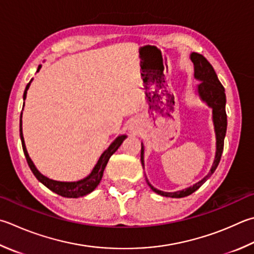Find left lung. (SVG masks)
<instances>
[{"label": "left lung", "instance_id": "8db88e82", "mask_svg": "<svg viewBox=\"0 0 254 254\" xmlns=\"http://www.w3.org/2000/svg\"><path fill=\"white\" fill-rule=\"evenodd\" d=\"M190 59L192 61L194 66V77L201 80V83L198 85V93L199 96L201 97L203 102L208 104V106L212 108V117H213V124H214V130H216V138H217V151H216V158H214L213 165L210 169L209 174L204 177V178L199 181L192 187L189 188L176 191V192H164L156 188H154L149 181H146L148 186L150 187L152 191L156 193L164 195V197H170V198H184L193 193L195 190H198L201 187L209 177L217 169V167L221 159L223 146H224V137H226L227 132V113H226V93H224V87L222 84L220 83L218 79V76L214 71L212 65L209 63L207 59L201 54L198 53H192L190 55ZM140 159L141 165L143 167V147L141 143V151H140Z\"/></svg>", "mask_w": 254, "mask_h": 254}]
</instances>
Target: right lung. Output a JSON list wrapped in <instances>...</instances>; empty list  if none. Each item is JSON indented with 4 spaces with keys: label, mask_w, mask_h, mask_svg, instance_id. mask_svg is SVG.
<instances>
[{
    "label": "right lung",
    "mask_w": 254,
    "mask_h": 254,
    "mask_svg": "<svg viewBox=\"0 0 254 254\" xmlns=\"http://www.w3.org/2000/svg\"><path fill=\"white\" fill-rule=\"evenodd\" d=\"M40 68H41V65L38 66L37 71L40 70ZM30 84H31V82L26 85V88H25V90H24V95H23L24 99L26 98V92H27L28 87H30ZM21 118H22V115H21ZM20 136H21V140H22L23 151H24V155H25L28 167H30L32 172L36 177V179L38 181H41L43 185L47 187L50 190H52L53 192H55V193L60 194V195H62V197H65V198H78V197H83V195H86V194L92 192V191L99 185L100 180H102L105 167H106L109 158H111V156L114 154V152L118 149L119 146L122 145V142L125 140V138H126L125 135L117 137L116 140H115L112 145L107 148V150H105L104 154L100 156L97 165L95 166V168L93 169L92 174H90L88 177H86L85 179L76 181V183H61V181H55V180L46 178L45 176H43L41 172L35 168L34 164H33V161L31 160L30 156H28V154H27L25 142H24L21 119H20Z\"/></svg>",
    "instance_id": "right-lung-1"
}]
</instances>
